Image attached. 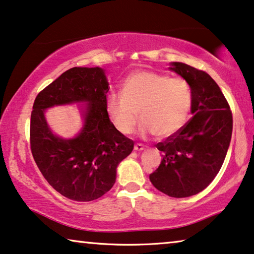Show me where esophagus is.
<instances>
[{
  "label": "esophagus",
  "mask_w": 254,
  "mask_h": 254,
  "mask_svg": "<svg viewBox=\"0 0 254 254\" xmlns=\"http://www.w3.org/2000/svg\"><path fill=\"white\" fill-rule=\"evenodd\" d=\"M145 146L142 144V143H136L134 145V150L135 151H142V150H144Z\"/></svg>",
  "instance_id": "1"
}]
</instances>
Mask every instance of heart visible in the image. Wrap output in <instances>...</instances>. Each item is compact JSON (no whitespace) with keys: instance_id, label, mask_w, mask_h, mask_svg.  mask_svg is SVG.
Segmentation results:
<instances>
[{"instance_id":"1","label":"heart","mask_w":254,"mask_h":254,"mask_svg":"<svg viewBox=\"0 0 254 254\" xmlns=\"http://www.w3.org/2000/svg\"><path fill=\"white\" fill-rule=\"evenodd\" d=\"M105 105L113 126L123 135L133 133L139 116L143 134L167 137L186 125L192 93L186 79L143 69L128 75L121 96L109 95Z\"/></svg>"}]
</instances>
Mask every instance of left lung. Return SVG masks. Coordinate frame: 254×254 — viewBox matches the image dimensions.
Masks as SVG:
<instances>
[{
    "mask_svg": "<svg viewBox=\"0 0 254 254\" xmlns=\"http://www.w3.org/2000/svg\"><path fill=\"white\" fill-rule=\"evenodd\" d=\"M172 66L190 84L193 116L178 133L157 143L163 160L150 181L167 196L183 198L203 191L219 173L231 139L233 113L206 72L183 63Z\"/></svg>",
    "mask_w": 254,
    "mask_h": 254,
    "instance_id": "obj_1",
    "label": "left lung"
}]
</instances>
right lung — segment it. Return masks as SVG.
<instances>
[{
    "label": "right lung",
    "mask_w": 254,
    "mask_h": 254,
    "mask_svg": "<svg viewBox=\"0 0 254 254\" xmlns=\"http://www.w3.org/2000/svg\"><path fill=\"white\" fill-rule=\"evenodd\" d=\"M110 89L101 67H72L40 91L29 125L31 151L48 183L64 197L90 201L102 197L116 182L119 163L133 151L134 141L119 133L106 112ZM88 101L84 129L75 139L55 136L44 110L54 105Z\"/></svg>",
    "instance_id": "right-lung-1"
}]
</instances>
